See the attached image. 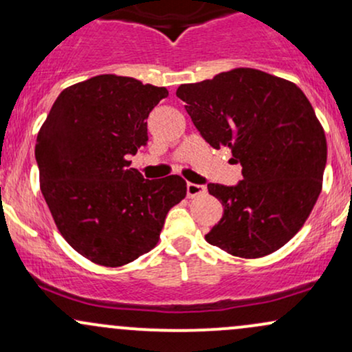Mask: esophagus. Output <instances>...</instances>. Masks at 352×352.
<instances>
[{
    "mask_svg": "<svg viewBox=\"0 0 352 352\" xmlns=\"http://www.w3.org/2000/svg\"><path fill=\"white\" fill-rule=\"evenodd\" d=\"M205 188L204 185H197V184H187V195L192 199V197H197V195H201V193H205Z\"/></svg>",
    "mask_w": 352,
    "mask_h": 352,
    "instance_id": "34e87169",
    "label": "esophagus"
}]
</instances>
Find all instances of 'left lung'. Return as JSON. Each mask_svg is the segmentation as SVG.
Returning <instances> with one entry per match:
<instances>
[{
	"label": "left lung",
	"mask_w": 352,
	"mask_h": 352,
	"mask_svg": "<svg viewBox=\"0 0 352 352\" xmlns=\"http://www.w3.org/2000/svg\"><path fill=\"white\" fill-rule=\"evenodd\" d=\"M177 98L213 148L241 165L235 187L208 184L223 217L205 235L233 256L260 258L300 232L322 188L328 145L322 125L296 84L236 67L182 84Z\"/></svg>",
	"instance_id": "8db88e82"
}]
</instances>
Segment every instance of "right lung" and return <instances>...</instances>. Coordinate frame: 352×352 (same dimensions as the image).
<instances>
[{"mask_svg": "<svg viewBox=\"0 0 352 352\" xmlns=\"http://www.w3.org/2000/svg\"><path fill=\"white\" fill-rule=\"evenodd\" d=\"M168 91L100 74L64 89L36 139L44 200L59 233L92 263L122 266L151 252L187 195L179 175L147 180L129 155L147 145V117Z\"/></svg>", "mask_w": 352, "mask_h": 352, "instance_id": "right-lung-1", "label": "right lung"}]
</instances>
